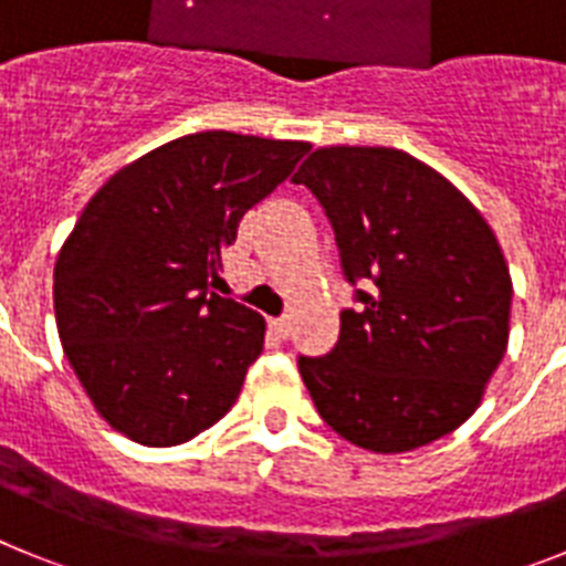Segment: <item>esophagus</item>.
<instances>
[{
	"label": "esophagus",
	"instance_id": "esophagus-1",
	"mask_svg": "<svg viewBox=\"0 0 566 566\" xmlns=\"http://www.w3.org/2000/svg\"><path fill=\"white\" fill-rule=\"evenodd\" d=\"M269 328H272V332L277 334L280 339H286L289 332H292V319H289V317H274V319H269Z\"/></svg>",
	"mask_w": 566,
	"mask_h": 566
}]
</instances>
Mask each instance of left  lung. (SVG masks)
<instances>
[{"label":"left lung","instance_id":"8db88e82","mask_svg":"<svg viewBox=\"0 0 566 566\" xmlns=\"http://www.w3.org/2000/svg\"><path fill=\"white\" fill-rule=\"evenodd\" d=\"M326 209L357 308L300 357L319 417L374 453L422 448L476 411L510 337L496 234L444 175L394 147H319L292 178Z\"/></svg>","mask_w":566,"mask_h":566}]
</instances>
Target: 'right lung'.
I'll return each instance as SVG.
<instances>
[{"instance_id":"1","label":"right lung","mask_w":566,"mask_h":566,"mask_svg":"<svg viewBox=\"0 0 566 566\" xmlns=\"http://www.w3.org/2000/svg\"><path fill=\"white\" fill-rule=\"evenodd\" d=\"M312 149L209 129L127 164L84 207L53 269L62 348L96 411L172 448L234 405L266 319L209 292L238 223Z\"/></svg>"}]
</instances>
